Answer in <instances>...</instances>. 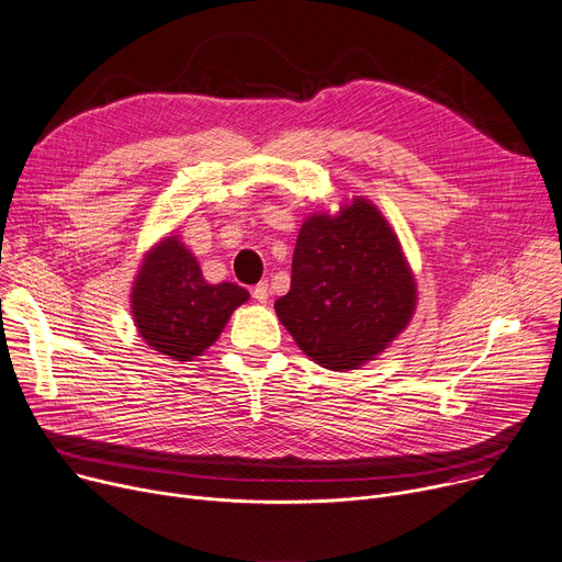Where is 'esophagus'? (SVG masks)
Wrapping results in <instances>:
<instances>
[{
  "label": "esophagus",
  "mask_w": 562,
  "mask_h": 562,
  "mask_svg": "<svg viewBox=\"0 0 562 562\" xmlns=\"http://www.w3.org/2000/svg\"><path fill=\"white\" fill-rule=\"evenodd\" d=\"M251 296H254L256 302L266 304V302H268V296H270V285H268V281H260L258 285H254V290H251Z\"/></svg>",
  "instance_id": "esophagus-1"
}]
</instances>
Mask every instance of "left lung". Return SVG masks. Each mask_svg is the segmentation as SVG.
<instances>
[{"instance_id":"obj_1","label":"left lung","mask_w":562,"mask_h":562,"mask_svg":"<svg viewBox=\"0 0 562 562\" xmlns=\"http://www.w3.org/2000/svg\"><path fill=\"white\" fill-rule=\"evenodd\" d=\"M277 315L300 349L328 370H353L402 334L415 283L385 217L356 196L340 215H313L292 254Z\"/></svg>"}]
</instances>
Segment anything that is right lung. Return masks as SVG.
Listing matches in <instances>:
<instances>
[{"label":"right lung","instance_id":"add662e5","mask_svg":"<svg viewBox=\"0 0 562 562\" xmlns=\"http://www.w3.org/2000/svg\"><path fill=\"white\" fill-rule=\"evenodd\" d=\"M249 292L236 283H206L200 262L177 236L154 247L138 272L131 306L143 340L175 360L202 356Z\"/></svg>","mask_w":562,"mask_h":562}]
</instances>
